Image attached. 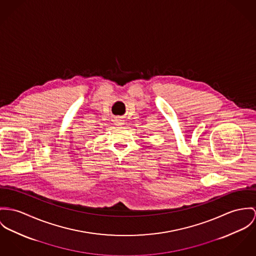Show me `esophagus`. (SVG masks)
Listing matches in <instances>:
<instances>
[{"instance_id":"obj_1","label":"esophagus","mask_w":256,"mask_h":256,"mask_svg":"<svg viewBox=\"0 0 256 256\" xmlns=\"http://www.w3.org/2000/svg\"><path fill=\"white\" fill-rule=\"evenodd\" d=\"M124 120H122L120 118H117L115 120V122H116V124L117 126H122V124H124V122H122Z\"/></svg>"}]
</instances>
